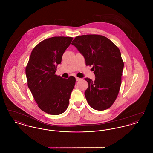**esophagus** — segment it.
<instances>
[{"label":"esophagus","instance_id":"esophagus-1","mask_svg":"<svg viewBox=\"0 0 153 153\" xmlns=\"http://www.w3.org/2000/svg\"><path fill=\"white\" fill-rule=\"evenodd\" d=\"M76 81H80V80H81V79L80 78H79V77H76Z\"/></svg>","mask_w":153,"mask_h":153}]
</instances>
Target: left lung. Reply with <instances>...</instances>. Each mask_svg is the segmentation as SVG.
I'll return each instance as SVG.
<instances>
[{"label": "left lung", "mask_w": 153, "mask_h": 153, "mask_svg": "<svg viewBox=\"0 0 153 153\" xmlns=\"http://www.w3.org/2000/svg\"><path fill=\"white\" fill-rule=\"evenodd\" d=\"M72 45L84 56L86 65L92 66L95 80L85 78L88 87L85 96L94 109H108L117 99L122 82L124 63L119 48L100 35L76 36Z\"/></svg>", "instance_id": "1"}]
</instances>
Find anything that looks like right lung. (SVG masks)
Listing matches in <instances>:
<instances>
[{
	"mask_svg": "<svg viewBox=\"0 0 153 153\" xmlns=\"http://www.w3.org/2000/svg\"><path fill=\"white\" fill-rule=\"evenodd\" d=\"M72 37L53 36L38 44L31 51L26 68L27 85L38 107L53 115L67 109L76 79L55 74Z\"/></svg>",
	"mask_w": 153,
	"mask_h": 153,
	"instance_id": "add662e5",
	"label": "right lung"
}]
</instances>
